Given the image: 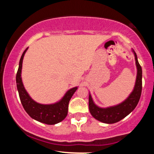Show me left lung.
Segmentation results:
<instances>
[{
    "label": "left lung",
    "instance_id": "8db88e82",
    "mask_svg": "<svg viewBox=\"0 0 154 154\" xmlns=\"http://www.w3.org/2000/svg\"><path fill=\"white\" fill-rule=\"evenodd\" d=\"M135 55V64L137 67V77L133 91L130 95L121 103L107 108H100L95 105L89 94V110L91 115L95 119L106 124H114L120 121L135 109L138 103L142 92V68L137 61L136 53L132 50Z\"/></svg>",
    "mask_w": 154,
    "mask_h": 154
}]
</instances>
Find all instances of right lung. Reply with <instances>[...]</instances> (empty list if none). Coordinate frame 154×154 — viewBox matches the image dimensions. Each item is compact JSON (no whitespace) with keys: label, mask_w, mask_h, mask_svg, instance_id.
Wrapping results in <instances>:
<instances>
[{"label":"right lung","mask_w":154,"mask_h":154,"mask_svg":"<svg viewBox=\"0 0 154 154\" xmlns=\"http://www.w3.org/2000/svg\"><path fill=\"white\" fill-rule=\"evenodd\" d=\"M26 48L23 52L19 61V69L16 77L17 87L18 90L19 98L21 103L26 112L29 114L30 117L40 122L46 124V125H55L63 121L66 118L68 113V106L70 99L77 91V87H75L69 90L66 94L63 95L59 101L52 104H41L37 103L29 96L23 85L22 77V62L24 54L27 51Z\"/></svg>","instance_id":"1"}]
</instances>
